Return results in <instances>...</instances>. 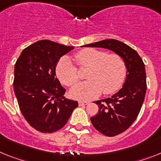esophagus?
I'll use <instances>...</instances> for the list:
<instances>
[{
  "label": "esophagus",
  "mask_w": 161,
  "mask_h": 161,
  "mask_svg": "<svg viewBox=\"0 0 161 161\" xmlns=\"http://www.w3.org/2000/svg\"><path fill=\"white\" fill-rule=\"evenodd\" d=\"M89 104V102H88V101H79V106L86 105V104Z\"/></svg>",
  "instance_id": "obj_1"
}]
</instances>
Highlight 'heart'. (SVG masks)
Here are the masks:
<instances>
[{
  "label": "heart",
  "mask_w": 161,
  "mask_h": 161,
  "mask_svg": "<svg viewBox=\"0 0 161 161\" xmlns=\"http://www.w3.org/2000/svg\"><path fill=\"white\" fill-rule=\"evenodd\" d=\"M75 59L79 67H89L87 81L75 85L69 92L73 99L91 100L104 94H111L119 89L125 77L124 60L116 53H108L96 48H84L77 53ZM56 74L62 84L75 85L79 80L77 68L69 57L61 58L56 68Z\"/></svg>",
  "instance_id": "1"
}]
</instances>
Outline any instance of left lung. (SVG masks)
I'll list each match as a JSON object with an SVG mask.
<instances>
[{
    "instance_id": "1",
    "label": "left lung",
    "mask_w": 161,
    "mask_h": 161,
    "mask_svg": "<svg viewBox=\"0 0 161 161\" xmlns=\"http://www.w3.org/2000/svg\"><path fill=\"white\" fill-rule=\"evenodd\" d=\"M84 46L107 48L125 61L127 75L121 89L111 97L95 101L100 109L91 117L92 125L99 132L115 136L126 130L140 112L147 90L144 63L135 50L119 40H104Z\"/></svg>"
}]
</instances>
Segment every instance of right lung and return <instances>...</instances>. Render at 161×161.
I'll return each mask as SVG.
<instances>
[{
	"mask_svg": "<svg viewBox=\"0 0 161 161\" xmlns=\"http://www.w3.org/2000/svg\"><path fill=\"white\" fill-rule=\"evenodd\" d=\"M73 49V46L40 40L26 47L15 63L14 91L19 108L26 121L40 132L62 128L79 106L64 96L66 91L56 76L59 59Z\"/></svg>",
	"mask_w": 161,
	"mask_h": 161,
	"instance_id": "add662e5",
	"label": "right lung"
}]
</instances>
